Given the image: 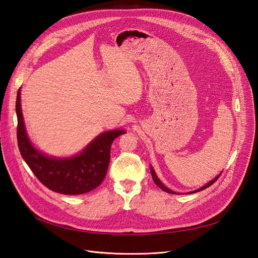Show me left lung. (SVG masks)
I'll list each match as a JSON object with an SVG mask.
<instances>
[{
    "label": "left lung",
    "mask_w": 258,
    "mask_h": 258,
    "mask_svg": "<svg viewBox=\"0 0 258 258\" xmlns=\"http://www.w3.org/2000/svg\"><path fill=\"white\" fill-rule=\"evenodd\" d=\"M151 173H152V176H153V179H154V182H155V184L156 185H157L158 187H159V188H161L162 190H165V191H167V192H169V194H175L174 191H172V190H170V189H168L167 188V187L165 186V185H163L160 181H159V178L157 177V175H156V173H155V171L153 170V168L151 167ZM221 176V174L220 175H217L214 179H212V181H211L210 183H208L207 185H205L204 187H201V188H199L198 190H195V191H192V192H197V191H200V190H204V189H206V188H208V187L209 186H211V185H212V184H214L216 181H217V178L218 177H220Z\"/></svg>",
    "instance_id": "8db88e82"
}]
</instances>
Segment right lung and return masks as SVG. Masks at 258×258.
I'll return each mask as SVG.
<instances>
[{"instance_id": "add662e5", "label": "right lung", "mask_w": 258, "mask_h": 258, "mask_svg": "<svg viewBox=\"0 0 258 258\" xmlns=\"http://www.w3.org/2000/svg\"><path fill=\"white\" fill-rule=\"evenodd\" d=\"M17 141L22 158L43 185L63 195H81L98 187L104 179L114 140L123 130L107 131L97 137L83 153L72 158L57 159L43 155L33 147L27 136L20 105V88L16 100Z\"/></svg>"}]
</instances>
